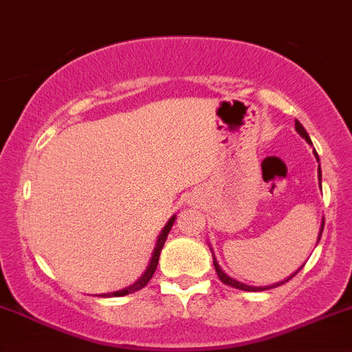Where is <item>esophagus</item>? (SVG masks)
I'll return each instance as SVG.
<instances>
[{"label": "esophagus", "instance_id": "obj_1", "mask_svg": "<svg viewBox=\"0 0 352 352\" xmlns=\"http://www.w3.org/2000/svg\"><path fill=\"white\" fill-rule=\"evenodd\" d=\"M194 202H197V201H194V197H192V199H190V201H189V204H190V206H192V204H194Z\"/></svg>", "mask_w": 352, "mask_h": 352}]
</instances>
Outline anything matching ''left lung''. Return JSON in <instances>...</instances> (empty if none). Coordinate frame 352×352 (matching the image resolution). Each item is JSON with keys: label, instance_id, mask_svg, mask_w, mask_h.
I'll return each mask as SVG.
<instances>
[{"label": "left lung", "instance_id": "8db88e82", "mask_svg": "<svg viewBox=\"0 0 352 352\" xmlns=\"http://www.w3.org/2000/svg\"><path fill=\"white\" fill-rule=\"evenodd\" d=\"M294 129H296V133L300 134V136L303 138V140L307 141V143H310V144H311L310 136H308V133H307V131H305V127L301 126L300 120H294ZM314 155H315V158H317V162H318V186H320V190H322V170H320V160H318V155H317V151H315V150H314ZM322 232H324V218H322V225H320V232H318L317 243H318V240H320ZM209 250H211V254H212V265H214V269H216V272H218L219 279H221V281L225 283L226 286L236 287V289H242V291H264V289H271V287H276V286H281V285H285V283L289 281L291 278H294V276H296L298 272L301 271V267H303V265H301V267H300V269H296V271H294L293 274L287 276V278L285 279V281H279V283H276V285H271V286H250V285H245V283H240V281H236V279L230 278V276L226 274L225 271H223L221 265L218 264V261H216V255H214V252H212V247H211V245H209Z\"/></svg>", "mask_w": 352, "mask_h": 352}]
</instances>
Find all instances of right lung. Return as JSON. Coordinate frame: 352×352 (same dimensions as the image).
Masks as SVG:
<instances>
[{"label":"right lung","mask_w":352,"mask_h":352,"mask_svg":"<svg viewBox=\"0 0 352 352\" xmlns=\"http://www.w3.org/2000/svg\"><path fill=\"white\" fill-rule=\"evenodd\" d=\"M175 218H177V214H173L172 218H170L168 221H166V225L163 226L162 233H160V235H158V239H156V243H155V248H153V254H151V258H150V262H148V267H146V271H144L143 274H141V278L138 279L136 283H133V285H131V286L124 287V289L113 291V293H104V294H100V296H105V298H109V296H126V294L136 293V291L143 289V287L146 286L148 283H150V279L153 278V274H155V271H156V265H158L160 252H162L163 245H165V240H166V236H168L170 230H172L173 223H175Z\"/></svg>","instance_id":"obj_1"}]
</instances>
